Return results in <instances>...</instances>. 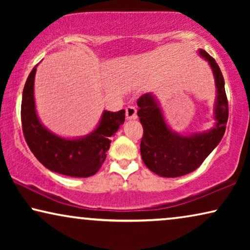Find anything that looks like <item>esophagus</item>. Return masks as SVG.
Listing matches in <instances>:
<instances>
[{
    "label": "esophagus",
    "mask_w": 250,
    "mask_h": 250,
    "mask_svg": "<svg viewBox=\"0 0 250 250\" xmlns=\"http://www.w3.org/2000/svg\"><path fill=\"white\" fill-rule=\"evenodd\" d=\"M125 114H126V118L127 119H134L136 118V108L134 105H127V107L125 108Z\"/></svg>",
    "instance_id": "obj_1"
}]
</instances>
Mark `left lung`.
Instances as JSON below:
<instances>
[{
	"label": "left lung",
	"mask_w": 250,
	"mask_h": 250,
	"mask_svg": "<svg viewBox=\"0 0 250 250\" xmlns=\"http://www.w3.org/2000/svg\"><path fill=\"white\" fill-rule=\"evenodd\" d=\"M199 54L210 64L217 88L214 128L189 136L177 134L167 126L151 93L143 94L138 100V116L143 127L141 157L146 166L159 176L177 177L193 172L216 148L227 128L229 104L223 75L213 57L205 50H199Z\"/></svg>",
	"instance_id": "1"
}]
</instances>
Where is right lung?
Segmentation results:
<instances>
[{
	"label": "right lung",
	"mask_w": 250,
	"mask_h": 250,
	"mask_svg": "<svg viewBox=\"0 0 250 250\" xmlns=\"http://www.w3.org/2000/svg\"><path fill=\"white\" fill-rule=\"evenodd\" d=\"M36 66L30 71L22 92L21 124L30 151L47 169L73 177L94 175L110 148V138L125 121V110L104 111L98 127L81 139L60 138L41 124L34 100Z\"/></svg>",
	"instance_id": "1"
}]
</instances>
